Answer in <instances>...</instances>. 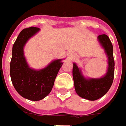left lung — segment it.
<instances>
[{"label": "left lung", "instance_id": "8db88e82", "mask_svg": "<svg viewBox=\"0 0 126 126\" xmlns=\"http://www.w3.org/2000/svg\"><path fill=\"white\" fill-rule=\"evenodd\" d=\"M98 40L108 58V67L106 74L100 78H85L75 63H73L72 68L76 92L83 98L91 101L100 98L107 93L113 83L114 74L113 45L106 34L98 35Z\"/></svg>", "mask_w": 126, "mask_h": 126}]
</instances>
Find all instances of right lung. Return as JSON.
Masks as SVG:
<instances>
[{
	"label": "right lung",
	"instance_id": "add662e5",
	"mask_svg": "<svg viewBox=\"0 0 126 126\" xmlns=\"http://www.w3.org/2000/svg\"><path fill=\"white\" fill-rule=\"evenodd\" d=\"M39 30V28L30 27L20 32L13 44L10 62V76L15 90L21 96L32 101L41 100L49 94L63 63L61 59L56 60L40 70H35L28 65L24 47Z\"/></svg>",
	"mask_w": 126,
	"mask_h": 126
}]
</instances>
